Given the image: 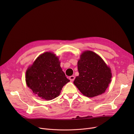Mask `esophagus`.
<instances>
[{
    "label": "esophagus",
    "mask_w": 134,
    "mask_h": 134,
    "mask_svg": "<svg viewBox=\"0 0 134 134\" xmlns=\"http://www.w3.org/2000/svg\"><path fill=\"white\" fill-rule=\"evenodd\" d=\"M75 79V76L73 75H72L69 77V80H71V81H73Z\"/></svg>",
    "instance_id": "obj_1"
}]
</instances>
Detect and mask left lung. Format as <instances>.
Listing matches in <instances>:
<instances>
[{"instance_id": "left-lung-1", "label": "left lung", "mask_w": 134, "mask_h": 134, "mask_svg": "<svg viewBox=\"0 0 134 134\" xmlns=\"http://www.w3.org/2000/svg\"><path fill=\"white\" fill-rule=\"evenodd\" d=\"M79 73L74 84L80 92L88 97L104 93L111 82V70L100 56L91 51H86L78 62Z\"/></svg>"}]
</instances>
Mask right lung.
I'll use <instances>...</instances> for the list:
<instances>
[{
  "label": "right lung",
  "mask_w": 134,
  "mask_h": 134,
  "mask_svg": "<svg viewBox=\"0 0 134 134\" xmlns=\"http://www.w3.org/2000/svg\"><path fill=\"white\" fill-rule=\"evenodd\" d=\"M26 85L33 93L46 100L59 96L70 81L62 71L58 58L50 52L40 55L26 72Z\"/></svg>",
  "instance_id": "obj_1"
}]
</instances>
